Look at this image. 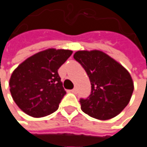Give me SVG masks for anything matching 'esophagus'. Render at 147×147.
<instances>
[{
    "label": "esophagus",
    "mask_w": 147,
    "mask_h": 147,
    "mask_svg": "<svg viewBox=\"0 0 147 147\" xmlns=\"http://www.w3.org/2000/svg\"><path fill=\"white\" fill-rule=\"evenodd\" d=\"M71 93H73V94H76V92H77V89L75 88H73V89H71Z\"/></svg>",
    "instance_id": "obj_1"
}]
</instances>
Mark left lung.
I'll return each instance as SVG.
<instances>
[{"mask_svg":"<svg viewBox=\"0 0 147 147\" xmlns=\"http://www.w3.org/2000/svg\"><path fill=\"white\" fill-rule=\"evenodd\" d=\"M74 59L83 67L91 82L90 95L80 100L82 111L100 120L117 116L132 96L134 82L129 72L99 50L77 51Z\"/></svg>","mask_w":147,"mask_h":147,"instance_id":"8db88e82","label":"left lung"}]
</instances>
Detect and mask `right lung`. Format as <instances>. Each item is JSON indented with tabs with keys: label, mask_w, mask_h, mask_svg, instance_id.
<instances>
[{
	"label": "right lung",
	"mask_w": 147,
	"mask_h": 147,
	"mask_svg": "<svg viewBox=\"0 0 147 147\" xmlns=\"http://www.w3.org/2000/svg\"><path fill=\"white\" fill-rule=\"evenodd\" d=\"M71 54V50L49 48L28 58L13 71L10 92L24 112L42 117L58 110L66 94L58 70Z\"/></svg>",
	"instance_id": "obj_1"
}]
</instances>
